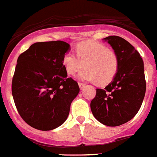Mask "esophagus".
Segmentation results:
<instances>
[{"label":"esophagus","mask_w":157,"mask_h":157,"mask_svg":"<svg viewBox=\"0 0 157 157\" xmlns=\"http://www.w3.org/2000/svg\"><path fill=\"white\" fill-rule=\"evenodd\" d=\"M78 86H79V88L82 90V89H83L84 86H86V84L82 83V82H78Z\"/></svg>","instance_id":"1"}]
</instances>
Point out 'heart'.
<instances>
[{
  "instance_id": "b5f03b06",
  "label": "heart",
  "mask_w": 157,
  "mask_h": 157,
  "mask_svg": "<svg viewBox=\"0 0 157 157\" xmlns=\"http://www.w3.org/2000/svg\"><path fill=\"white\" fill-rule=\"evenodd\" d=\"M76 54L67 52L63 57V64L69 75H78L81 80L96 82L100 84L109 83L116 77L120 60L114 50L96 41H87L78 45Z\"/></svg>"
}]
</instances>
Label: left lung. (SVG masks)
Segmentation results:
<instances>
[{
    "mask_svg": "<svg viewBox=\"0 0 157 157\" xmlns=\"http://www.w3.org/2000/svg\"><path fill=\"white\" fill-rule=\"evenodd\" d=\"M117 54L119 70L104 89H96L90 102L93 116L101 124L116 127L128 122L140 108L146 91L144 62L128 41L119 36L104 38Z\"/></svg>",
    "mask_w": 157,
    "mask_h": 157,
    "instance_id": "1",
    "label": "left lung"
}]
</instances>
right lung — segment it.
Listing matches in <instances>:
<instances>
[{"mask_svg": "<svg viewBox=\"0 0 157 157\" xmlns=\"http://www.w3.org/2000/svg\"><path fill=\"white\" fill-rule=\"evenodd\" d=\"M63 41L36 42L19 55L12 80V94L25 122L41 131L67 120L79 86L67 78L63 57L70 50Z\"/></svg>", "mask_w": 157, "mask_h": 157, "instance_id": "obj_1", "label": "right lung"}]
</instances>
